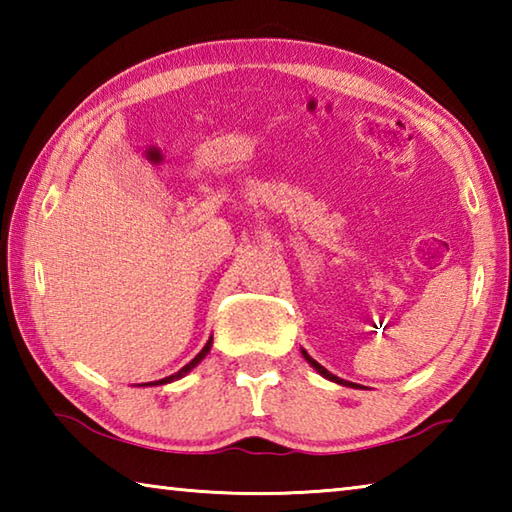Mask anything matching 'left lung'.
<instances>
[{
	"label": "left lung",
	"instance_id": "1",
	"mask_svg": "<svg viewBox=\"0 0 512 512\" xmlns=\"http://www.w3.org/2000/svg\"><path fill=\"white\" fill-rule=\"evenodd\" d=\"M302 352V357H305V361L309 363L311 368H314L318 375H323L325 379H329V381H334V384H341V386H352V388H359V384H352V381H345V379H341V377H336V375H332V372H329L327 368H323L320 366V363L316 361V359H311L309 354H307V350H300Z\"/></svg>",
	"mask_w": 512,
	"mask_h": 512
}]
</instances>
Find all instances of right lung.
I'll use <instances>...</instances> for the list:
<instances>
[{
  "label": "right lung",
  "mask_w": 512,
  "mask_h": 512,
  "mask_svg": "<svg viewBox=\"0 0 512 512\" xmlns=\"http://www.w3.org/2000/svg\"><path fill=\"white\" fill-rule=\"evenodd\" d=\"M210 348H212V336H210V341L205 343V348L196 354V357L187 363V366H183L180 368L178 372H173V375H169V377H164V379H158V381H149V384H142V386H160V384H171V381H176V379H180V377H185L187 372H192L198 363H201L207 354H210Z\"/></svg>",
  "instance_id": "obj_1"
}]
</instances>
